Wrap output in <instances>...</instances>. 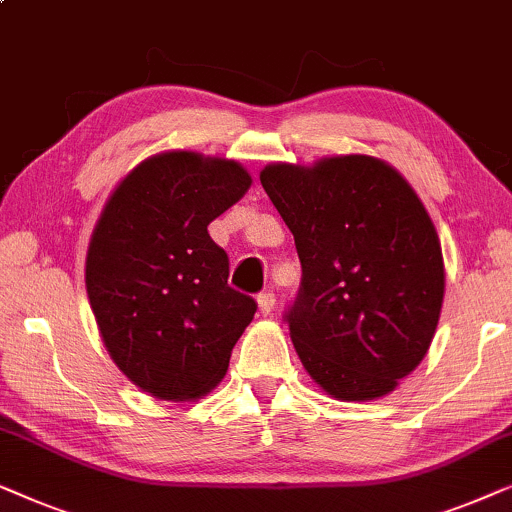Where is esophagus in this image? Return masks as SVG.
I'll use <instances>...</instances> for the list:
<instances>
[{"label": "esophagus", "instance_id": "esophagus-1", "mask_svg": "<svg viewBox=\"0 0 512 512\" xmlns=\"http://www.w3.org/2000/svg\"><path fill=\"white\" fill-rule=\"evenodd\" d=\"M257 304H259V311L264 315H269L273 311V306H276V294L273 292H259L257 294Z\"/></svg>", "mask_w": 512, "mask_h": 512}]
</instances>
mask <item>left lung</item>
I'll return each instance as SVG.
<instances>
[{
    "instance_id": "8db88e82",
    "label": "left lung",
    "mask_w": 512,
    "mask_h": 512,
    "mask_svg": "<svg viewBox=\"0 0 512 512\" xmlns=\"http://www.w3.org/2000/svg\"><path fill=\"white\" fill-rule=\"evenodd\" d=\"M264 192L290 227L301 285L285 311L311 378L341 401L392 392L441 318V241L413 187L369 155L269 164Z\"/></svg>"
}]
</instances>
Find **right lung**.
Wrapping results in <instances>:
<instances>
[{"label": "right lung", "mask_w": 512, "mask_h": 512, "mask_svg": "<svg viewBox=\"0 0 512 512\" xmlns=\"http://www.w3.org/2000/svg\"><path fill=\"white\" fill-rule=\"evenodd\" d=\"M250 183L234 160L155 155L115 187L92 232L85 287L104 345L157 399H197L220 383L257 311L229 287V257L208 234Z\"/></svg>", "instance_id": "right-lung-1"}]
</instances>
